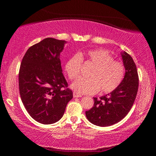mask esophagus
I'll use <instances>...</instances> for the list:
<instances>
[{"label": "esophagus", "mask_w": 156, "mask_h": 156, "mask_svg": "<svg viewBox=\"0 0 156 156\" xmlns=\"http://www.w3.org/2000/svg\"><path fill=\"white\" fill-rule=\"evenodd\" d=\"M73 97H82V95L80 94H78V93H77V92H73Z\"/></svg>", "instance_id": "esophagus-1"}]
</instances>
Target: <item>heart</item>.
I'll return each mask as SVG.
<instances>
[{
	"label": "heart",
	"instance_id": "b5f03b06",
	"mask_svg": "<svg viewBox=\"0 0 156 156\" xmlns=\"http://www.w3.org/2000/svg\"><path fill=\"white\" fill-rule=\"evenodd\" d=\"M82 62L94 66L88 73L90 78H79L71 85L80 94H93L100 90L106 94L111 93L120 85L125 76V66L122 62L114 60L107 50L95 49L74 55L66 61L65 71L69 79L79 76Z\"/></svg>",
	"mask_w": 156,
	"mask_h": 156
}]
</instances>
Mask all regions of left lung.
I'll use <instances>...</instances> for the list:
<instances>
[{"label":"left lung","instance_id":"8db88e82","mask_svg":"<svg viewBox=\"0 0 156 156\" xmlns=\"http://www.w3.org/2000/svg\"><path fill=\"white\" fill-rule=\"evenodd\" d=\"M125 75L120 85L115 90L97 99L94 105L86 111L90 122L100 127H108L120 122L127 115L136 99L139 86L137 69L131 56L122 52Z\"/></svg>","mask_w":156,"mask_h":156}]
</instances>
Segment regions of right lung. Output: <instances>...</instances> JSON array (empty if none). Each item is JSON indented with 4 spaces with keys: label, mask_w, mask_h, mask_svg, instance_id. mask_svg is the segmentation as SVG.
Wrapping results in <instances>:
<instances>
[{
    "label": "right lung",
    "mask_w": 156,
    "mask_h": 156,
    "mask_svg": "<svg viewBox=\"0 0 156 156\" xmlns=\"http://www.w3.org/2000/svg\"><path fill=\"white\" fill-rule=\"evenodd\" d=\"M66 44L52 37L44 39L28 49L20 65L21 100L30 116L44 125L58 122L73 97L59 59Z\"/></svg>",
    "instance_id": "1"
}]
</instances>
